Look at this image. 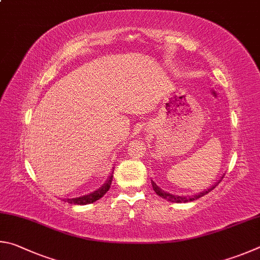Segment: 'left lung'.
Masks as SVG:
<instances>
[{
    "mask_svg": "<svg viewBox=\"0 0 260 260\" xmlns=\"http://www.w3.org/2000/svg\"><path fill=\"white\" fill-rule=\"evenodd\" d=\"M221 178H222V176H221ZM221 178H220V179H221ZM220 179L218 180V181H216V183L213 184L212 186H210V187H209V188L202 190V192H200V193L195 194V195H187V197H184V195H175V194L168 193V192H166L165 189H162V188L160 187V186H157V185L155 184V181H153V180H152V186H153L154 192H155V193L158 195V197L166 199L167 201L175 202V203H186V202L195 201V200L200 199L201 197H203V195L208 194L209 192H210V190H212L213 188L216 187V186H217L218 184H219Z\"/></svg>",
    "mask_w": 260,
    "mask_h": 260,
    "instance_id": "1",
    "label": "left lung"
}]
</instances>
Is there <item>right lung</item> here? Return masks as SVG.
<instances>
[{"instance_id": "1", "label": "right lung", "mask_w": 260, "mask_h": 260, "mask_svg": "<svg viewBox=\"0 0 260 260\" xmlns=\"http://www.w3.org/2000/svg\"><path fill=\"white\" fill-rule=\"evenodd\" d=\"M114 167L112 168L111 174H109L108 178L106 181L100 186L99 188H97L93 192H91L89 194H85L83 197H79V198H73V199H65V202L68 203H73V204H80V206H84V204H90L93 203L95 201H98L99 199H102L105 194L108 192V189L111 188V184L113 180V172H114Z\"/></svg>"}]
</instances>
